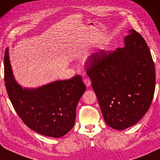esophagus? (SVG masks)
I'll list each match as a JSON object with an SVG mask.
<instances>
[{"label": "esophagus", "mask_w": 160, "mask_h": 160, "mask_svg": "<svg viewBox=\"0 0 160 160\" xmlns=\"http://www.w3.org/2000/svg\"><path fill=\"white\" fill-rule=\"evenodd\" d=\"M83 82H84V84L86 85L87 87H89L90 85H91V80H90L89 78H83Z\"/></svg>", "instance_id": "obj_1"}]
</instances>
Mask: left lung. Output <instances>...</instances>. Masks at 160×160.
I'll return each instance as SVG.
<instances>
[{
	"label": "left lung",
	"mask_w": 160,
	"mask_h": 160,
	"mask_svg": "<svg viewBox=\"0 0 160 160\" xmlns=\"http://www.w3.org/2000/svg\"><path fill=\"white\" fill-rule=\"evenodd\" d=\"M128 33L122 48L90 56L86 72L105 122L119 130L136 125L147 113L156 82L154 64L145 40L135 30Z\"/></svg>",
	"instance_id": "left-lung-1"
}]
</instances>
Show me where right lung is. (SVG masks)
<instances>
[{"instance_id":"1","label":"right lung","mask_w":160,"mask_h":160,"mask_svg":"<svg viewBox=\"0 0 160 160\" xmlns=\"http://www.w3.org/2000/svg\"><path fill=\"white\" fill-rule=\"evenodd\" d=\"M4 80L15 111L30 129L43 136L59 138L73 128L77 105L86 89L81 75L37 88H22L13 77L6 48Z\"/></svg>"}]
</instances>
